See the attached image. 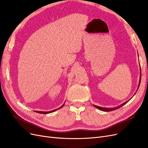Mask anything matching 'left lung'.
<instances>
[{"label": "left lung", "mask_w": 148, "mask_h": 148, "mask_svg": "<svg viewBox=\"0 0 148 148\" xmlns=\"http://www.w3.org/2000/svg\"><path fill=\"white\" fill-rule=\"evenodd\" d=\"M141 70H140V83H139V86H140V82H141ZM139 86H138V88H139ZM128 102V101H127V102H124V103H123V104H122L120 105V106H117V107H113V108H106V107H102L97 106H95V105H94V106H95V107H96L97 109H99V110H102V111H104V112H110V111H112V110H116V109H119L120 107H121L122 106H123V105H125V104H126V103H127Z\"/></svg>", "instance_id": "obj_1"}]
</instances>
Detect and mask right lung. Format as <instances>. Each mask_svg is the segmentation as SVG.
Here are the masks:
<instances>
[{
  "label": "right lung",
  "instance_id": "add662e5",
  "mask_svg": "<svg viewBox=\"0 0 148 148\" xmlns=\"http://www.w3.org/2000/svg\"><path fill=\"white\" fill-rule=\"evenodd\" d=\"M64 104H65V103H64V104L63 105H62L61 107H60L59 108H58V109H55V110H51V111H49V112H42V111H36V112H38V113H39V114H49V113H51V112H55L56 110H58V109H61L62 107L64 106Z\"/></svg>",
  "mask_w": 148,
  "mask_h": 148
}]
</instances>
